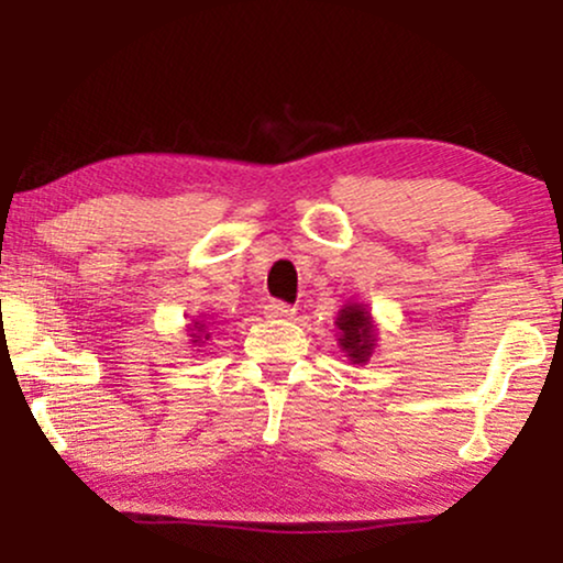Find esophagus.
Here are the masks:
<instances>
[{
  "label": "esophagus",
  "instance_id": "esophagus-1",
  "mask_svg": "<svg viewBox=\"0 0 563 563\" xmlns=\"http://www.w3.org/2000/svg\"><path fill=\"white\" fill-rule=\"evenodd\" d=\"M264 314H266V318H272V320H291V318H295V307L272 299V302H266Z\"/></svg>",
  "mask_w": 563,
  "mask_h": 563
}]
</instances>
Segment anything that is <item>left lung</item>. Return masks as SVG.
Instances as JSON below:
<instances>
[{
	"label": "left lung",
	"mask_w": 563,
	"mask_h": 563,
	"mask_svg": "<svg viewBox=\"0 0 563 563\" xmlns=\"http://www.w3.org/2000/svg\"><path fill=\"white\" fill-rule=\"evenodd\" d=\"M338 328V349L343 351V356L351 361V364L364 366L368 358L374 356L376 341H379V328H376V320L368 305L364 302H345L335 318Z\"/></svg>",
	"instance_id": "obj_1"
}]
</instances>
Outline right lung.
<instances>
[{"instance_id": "right-lung-1", "label": "right lung", "mask_w": 563, "mask_h": 563, "mask_svg": "<svg viewBox=\"0 0 563 563\" xmlns=\"http://www.w3.org/2000/svg\"><path fill=\"white\" fill-rule=\"evenodd\" d=\"M212 325H214V314L207 318V314H197L195 320L189 322V338L191 345H205L212 338Z\"/></svg>"}]
</instances>
